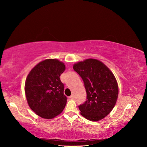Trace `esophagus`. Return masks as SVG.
I'll use <instances>...</instances> for the list:
<instances>
[{
  "mask_svg": "<svg viewBox=\"0 0 147 147\" xmlns=\"http://www.w3.org/2000/svg\"><path fill=\"white\" fill-rule=\"evenodd\" d=\"M70 99H73L74 98V94H72V95H71V96H70Z\"/></svg>",
  "mask_w": 147,
  "mask_h": 147,
  "instance_id": "obj_1",
  "label": "esophagus"
}]
</instances>
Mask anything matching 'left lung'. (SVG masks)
Returning <instances> with one entry per match:
<instances>
[{
	"mask_svg": "<svg viewBox=\"0 0 147 147\" xmlns=\"http://www.w3.org/2000/svg\"><path fill=\"white\" fill-rule=\"evenodd\" d=\"M83 79L87 98L79 105L83 117L99 121L112 112L118 96V85L115 75L107 66L96 59H86L73 65Z\"/></svg>",
	"mask_w": 147,
	"mask_h": 147,
	"instance_id": "8db88e82",
	"label": "left lung"
}]
</instances>
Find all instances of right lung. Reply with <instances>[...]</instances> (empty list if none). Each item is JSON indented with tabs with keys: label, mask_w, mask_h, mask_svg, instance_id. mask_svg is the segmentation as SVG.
I'll return each instance as SVG.
<instances>
[{
	"label": "right lung",
	"mask_w": 147,
	"mask_h": 147,
	"mask_svg": "<svg viewBox=\"0 0 147 147\" xmlns=\"http://www.w3.org/2000/svg\"><path fill=\"white\" fill-rule=\"evenodd\" d=\"M65 66L57 59L40 62L30 71L26 79L24 91L31 110L41 118L50 119L63 112L67 97L60 80Z\"/></svg>",
	"instance_id": "1"
}]
</instances>
